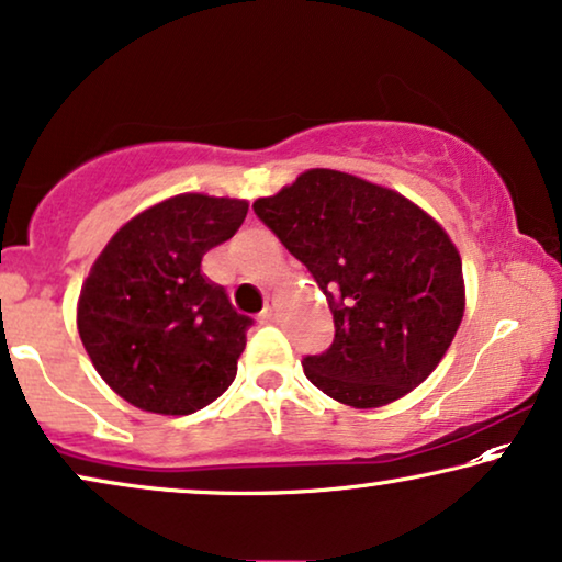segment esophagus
<instances>
[{
  "label": "esophagus",
  "instance_id": "1",
  "mask_svg": "<svg viewBox=\"0 0 562 562\" xmlns=\"http://www.w3.org/2000/svg\"><path fill=\"white\" fill-rule=\"evenodd\" d=\"M259 318H262V323H270V321L278 318V303H274V300H267L265 311L259 313Z\"/></svg>",
  "mask_w": 562,
  "mask_h": 562
}]
</instances>
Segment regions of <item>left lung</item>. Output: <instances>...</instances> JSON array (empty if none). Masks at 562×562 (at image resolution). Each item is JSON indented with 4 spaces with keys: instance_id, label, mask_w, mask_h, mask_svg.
<instances>
[{
    "instance_id": "1",
    "label": "left lung",
    "mask_w": 562,
    "mask_h": 562,
    "mask_svg": "<svg viewBox=\"0 0 562 562\" xmlns=\"http://www.w3.org/2000/svg\"><path fill=\"white\" fill-rule=\"evenodd\" d=\"M251 209L328 297L334 344L303 359L321 392L367 409L430 376L465 305L461 257L436 218L390 188L326 168Z\"/></svg>"
}]
</instances>
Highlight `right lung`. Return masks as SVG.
Returning <instances> with one entry per match:
<instances>
[{
	"mask_svg": "<svg viewBox=\"0 0 562 562\" xmlns=\"http://www.w3.org/2000/svg\"><path fill=\"white\" fill-rule=\"evenodd\" d=\"M249 203L183 193L142 211L101 251L78 297L93 367L130 405L191 415L236 376L247 330L203 255L239 232Z\"/></svg>",
	"mask_w": 562,
	"mask_h": 562,
	"instance_id": "right-lung-1",
	"label": "right lung"
}]
</instances>
